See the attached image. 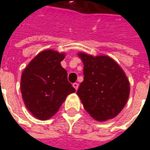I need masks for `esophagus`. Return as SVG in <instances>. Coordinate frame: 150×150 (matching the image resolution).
I'll return each instance as SVG.
<instances>
[{
	"mask_svg": "<svg viewBox=\"0 0 150 150\" xmlns=\"http://www.w3.org/2000/svg\"><path fill=\"white\" fill-rule=\"evenodd\" d=\"M73 87L75 88V90L77 91V90H78V87H79V84H78V83H74V84H73Z\"/></svg>",
	"mask_w": 150,
	"mask_h": 150,
	"instance_id": "1",
	"label": "esophagus"
}]
</instances>
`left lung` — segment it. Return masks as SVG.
Instances as JSON below:
<instances>
[{"mask_svg": "<svg viewBox=\"0 0 150 150\" xmlns=\"http://www.w3.org/2000/svg\"><path fill=\"white\" fill-rule=\"evenodd\" d=\"M84 63V81L77 95L93 118L106 121L115 117L127 103L130 86L121 67L108 56L79 54Z\"/></svg>", "mask_w": 150, "mask_h": 150, "instance_id": "left-lung-1", "label": "left lung"}]
</instances>
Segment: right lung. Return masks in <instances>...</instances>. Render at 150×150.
Returning a JSON list of instances; mask_svg holds the SVG:
<instances>
[{
    "instance_id": "obj_1",
    "label": "right lung",
    "mask_w": 150,
    "mask_h": 150,
    "mask_svg": "<svg viewBox=\"0 0 150 150\" xmlns=\"http://www.w3.org/2000/svg\"><path fill=\"white\" fill-rule=\"evenodd\" d=\"M64 54L41 52L23 70L21 92L26 108L35 117L47 120L58 112L66 96L75 91L60 64Z\"/></svg>"
}]
</instances>
